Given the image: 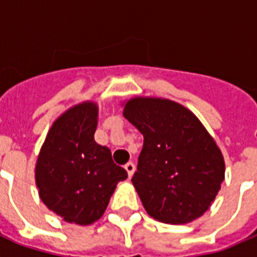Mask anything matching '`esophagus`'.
Listing matches in <instances>:
<instances>
[{
	"mask_svg": "<svg viewBox=\"0 0 257 257\" xmlns=\"http://www.w3.org/2000/svg\"><path fill=\"white\" fill-rule=\"evenodd\" d=\"M124 169H126V172L128 173V177H131L134 174V170H135V165L133 162H128V164L124 165Z\"/></svg>",
	"mask_w": 257,
	"mask_h": 257,
	"instance_id": "34e87169",
	"label": "esophagus"
}]
</instances>
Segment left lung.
<instances>
[{
  "instance_id": "1",
  "label": "left lung",
  "mask_w": 257,
  "mask_h": 257,
  "mask_svg": "<svg viewBox=\"0 0 257 257\" xmlns=\"http://www.w3.org/2000/svg\"><path fill=\"white\" fill-rule=\"evenodd\" d=\"M123 116L143 135L133 185L145 209L186 224L209 209L225 177L221 150L192 111L161 97L126 101Z\"/></svg>"
}]
</instances>
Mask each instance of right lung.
<instances>
[{
  "label": "right lung",
  "mask_w": 257,
  "mask_h": 257,
  "mask_svg": "<svg viewBox=\"0 0 257 257\" xmlns=\"http://www.w3.org/2000/svg\"><path fill=\"white\" fill-rule=\"evenodd\" d=\"M97 112L96 103L83 101L61 114L48 131L35 169L41 201L77 225L97 221L119 181L127 178L110 149L93 139Z\"/></svg>",
  "instance_id": "obj_1"
}]
</instances>
